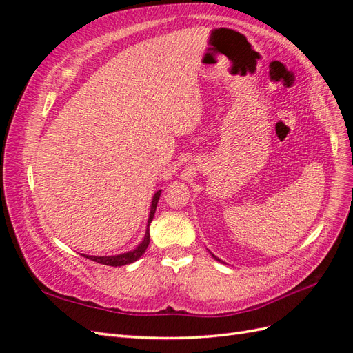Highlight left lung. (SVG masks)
<instances>
[{
    "instance_id": "obj_1",
    "label": "left lung",
    "mask_w": 353,
    "mask_h": 353,
    "mask_svg": "<svg viewBox=\"0 0 353 353\" xmlns=\"http://www.w3.org/2000/svg\"><path fill=\"white\" fill-rule=\"evenodd\" d=\"M209 253H210V254H212V258H213V259H215V261H218V262H222V261H221V259H219V258H216V256H215V254H213V253H212V252H209ZM222 263H223V262H222Z\"/></svg>"
}]
</instances>
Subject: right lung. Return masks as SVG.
I'll return each instance as SVG.
<instances>
[{"label":"right lung","mask_w":353,"mask_h":353,"mask_svg":"<svg viewBox=\"0 0 353 353\" xmlns=\"http://www.w3.org/2000/svg\"><path fill=\"white\" fill-rule=\"evenodd\" d=\"M160 193H162V190H159L154 193L153 199H152V205H150V215H148V221H147V230H145V236L143 239V241L137 245L134 250L130 252H125L121 254H114V256H88V254H83L85 258H88L94 262L97 263H103V265H109V266H123L128 263H132L137 259H140L141 256L144 254L145 249L148 248V243H150V223L154 218V213H156V208H157V201L160 197Z\"/></svg>","instance_id":"obj_1"}]
</instances>
